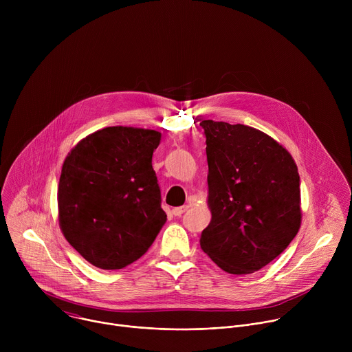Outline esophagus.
I'll list each match as a JSON object with an SVG mask.
<instances>
[{"label": "esophagus", "instance_id": "obj_1", "mask_svg": "<svg viewBox=\"0 0 352 352\" xmlns=\"http://www.w3.org/2000/svg\"><path fill=\"white\" fill-rule=\"evenodd\" d=\"M188 210V206H179V208H174L173 209V214L174 216H177V217H179V216H182L185 212Z\"/></svg>", "mask_w": 352, "mask_h": 352}]
</instances>
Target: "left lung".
<instances>
[{
  "label": "left lung",
  "instance_id": "1",
  "mask_svg": "<svg viewBox=\"0 0 352 352\" xmlns=\"http://www.w3.org/2000/svg\"><path fill=\"white\" fill-rule=\"evenodd\" d=\"M206 135L210 224L204 252L230 274H249L276 259L300 227L296 164L269 135L242 124L200 122Z\"/></svg>",
  "mask_w": 352,
  "mask_h": 352
}]
</instances>
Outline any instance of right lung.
<instances>
[{
    "label": "right lung",
    "mask_w": 352,
    "mask_h": 352,
    "mask_svg": "<svg viewBox=\"0 0 352 352\" xmlns=\"http://www.w3.org/2000/svg\"><path fill=\"white\" fill-rule=\"evenodd\" d=\"M160 139L153 129L109 126L68 153L58 184L60 227L93 266L133 263L167 221L152 166Z\"/></svg>",
    "instance_id": "1"
}]
</instances>
